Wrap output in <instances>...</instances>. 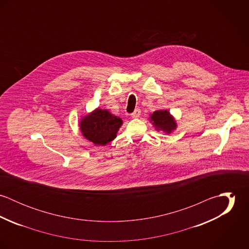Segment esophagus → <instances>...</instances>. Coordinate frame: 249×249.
<instances>
[{
  "label": "esophagus",
  "mask_w": 249,
  "mask_h": 249,
  "mask_svg": "<svg viewBox=\"0 0 249 249\" xmlns=\"http://www.w3.org/2000/svg\"><path fill=\"white\" fill-rule=\"evenodd\" d=\"M140 114H141V109L140 108H136L133 111V113H131V117L132 118H138L140 116Z\"/></svg>",
  "instance_id": "1"
}]
</instances>
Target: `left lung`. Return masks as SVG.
Returning a JSON list of instances; mask_svg holds the SVG:
<instances>
[{"instance_id":"left-lung-1","label":"left lung","mask_w":249,"mask_h":249,"mask_svg":"<svg viewBox=\"0 0 249 249\" xmlns=\"http://www.w3.org/2000/svg\"><path fill=\"white\" fill-rule=\"evenodd\" d=\"M151 121L157 129L171 133L177 127L175 119L167 110H157L151 115Z\"/></svg>"}]
</instances>
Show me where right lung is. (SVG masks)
<instances>
[{
  "instance_id": "add662e5",
  "label": "right lung",
  "mask_w": 249,
  "mask_h": 249,
  "mask_svg": "<svg viewBox=\"0 0 249 249\" xmlns=\"http://www.w3.org/2000/svg\"><path fill=\"white\" fill-rule=\"evenodd\" d=\"M122 119L110 114L107 110L97 109L80 122V129L86 139L95 144L111 142L122 125Z\"/></svg>"
}]
</instances>
